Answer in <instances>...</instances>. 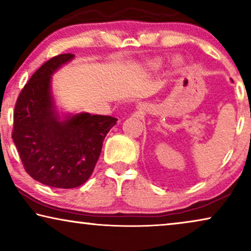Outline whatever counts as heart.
Here are the masks:
<instances>
[{
	"instance_id": "heart-1",
	"label": "heart",
	"mask_w": 251,
	"mask_h": 251,
	"mask_svg": "<svg viewBox=\"0 0 251 251\" xmlns=\"http://www.w3.org/2000/svg\"><path fill=\"white\" fill-rule=\"evenodd\" d=\"M151 66H152L153 68H156V67H159V66H160V61H154V63L151 64Z\"/></svg>"
}]
</instances>
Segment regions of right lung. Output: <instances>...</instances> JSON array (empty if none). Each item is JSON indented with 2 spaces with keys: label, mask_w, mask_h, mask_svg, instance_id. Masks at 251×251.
I'll list each match as a JSON object with an SVG mask.
<instances>
[{
  "label": "right lung",
  "mask_w": 251,
  "mask_h": 251,
  "mask_svg": "<svg viewBox=\"0 0 251 251\" xmlns=\"http://www.w3.org/2000/svg\"><path fill=\"white\" fill-rule=\"evenodd\" d=\"M63 53L46 61L20 91L12 139L26 173L56 188H74L94 173L102 142L118 119L78 113L61 119L51 96V76L72 60Z\"/></svg>",
  "instance_id": "right-lung-1"
}]
</instances>
